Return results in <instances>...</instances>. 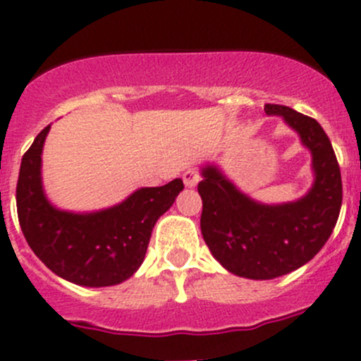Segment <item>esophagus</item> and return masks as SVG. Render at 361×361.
Instances as JSON below:
<instances>
[{"instance_id":"1","label":"esophagus","mask_w":361,"mask_h":361,"mask_svg":"<svg viewBox=\"0 0 361 361\" xmlns=\"http://www.w3.org/2000/svg\"><path fill=\"white\" fill-rule=\"evenodd\" d=\"M199 180H201V176H199V173L195 169H187L183 173V183L187 185L188 188L195 187V185L199 183Z\"/></svg>"}]
</instances>
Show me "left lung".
Returning <instances> with one entry per match:
<instances>
[{
	"instance_id": "8db88e82",
	"label": "left lung",
	"mask_w": 361,
	"mask_h": 361,
	"mask_svg": "<svg viewBox=\"0 0 361 361\" xmlns=\"http://www.w3.org/2000/svg\"><path fill=\"white\" fill-rule=\"evenodd\" d=\"M264 110L283 116L311 150V190L293 202L260 204L239 192L216 166L202 167L197 187L207 248L228 272L248 279H274L307 264L329 241L342 204L341 169L323 127L281 104H265Z\"/></svg>"
}]
</instances>
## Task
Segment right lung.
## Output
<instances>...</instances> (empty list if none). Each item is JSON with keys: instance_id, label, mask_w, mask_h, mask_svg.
Here are the masks:
<instances>
[{"instance_id": "1", "label": "right lung", "mask_w": 361, "mask_h": 361, "mask_svg": "<svg viewBox=\"0 0 361 361\" xmlns=\"http://www.w3.org/2000/svg\"><path fill=\"white\" fill-rule=\"evenodd\" d=\"M50 126L36 136L20 162L17 214L36 257L59 278L80 286H111L143 264L160 214L183 190L180 178L162 187L140 188L123 202L96 213L54 207L42 185V152Z\"/></svg>"}]
</instances>
